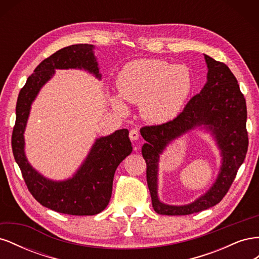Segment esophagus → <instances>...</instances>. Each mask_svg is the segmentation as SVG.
Wrapping results in <instances>:
<instances>
[{"mask_svg": "<svg viewBox=\"0 0 259 259\" xmlns=\"http://www.w3.org/2000/svg\"><path fill=\"white\" fill-rule=\"evenodd\" d=\"M130 138L132 139V140H137L138 138H139V133H138V131L137 130H132L131 132H130Z\"/></svg>", "mask_w": 259, "mask_h": 259, "instance_id": "34e87169", "label": "esophagus"}]
</instances>
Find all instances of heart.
Segmentation results:
<instances>
[{"instance_id": "heart-1", "label": "heart", "mask_w": 259, "mask_h": 259, "mask_svg": "<svg viewBox=\"0 0 259 259\" xmlns=\"http://www.w3.org/2000/svg\"><path fill=\"white\" fill-rule=\"evenodd\" d=\"M116 86L119 96L111 98L115 111L127 112L123 99L139 105L146 120L164 123L173 120L184 109L192 90V77L186 66L160 59H138L123 67Z\"/></svg>"}]
</instances>
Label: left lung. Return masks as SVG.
<instances>
[{
    "instance_id": "left-lung-1",
    "label": "left lung",
    "mask_w": 259,
    "mask_h": 259,
    "mask_svg": "<svg viewBox=\"0 0 259 259\" xmlns=\"http://www.w3.org/2000/svg\"><path fill=\"white\" fill-rule=\"evenodd\" d=\"M207 65L206 83L175 119L140 128L146 140L142 153L147 163V184L152 207L161 215H189L216 205L228 192L248 147L246 103L236 76L223 62L204 55ZM197 127L209 131L221 151L222 165L210 189L189 205L169 206L157 197L159 155L173 140Z\"/></svg>"
}]
</instances>
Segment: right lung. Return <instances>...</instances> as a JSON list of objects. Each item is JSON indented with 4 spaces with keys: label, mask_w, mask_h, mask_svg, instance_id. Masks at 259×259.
<instances>
[{
    "label": "right lung",
    "mask_w": 259,
    "mask_h": 259,
    "mask_svg": "<svg viewBox=\"0 0 259 259\" xmlns=\"http://www.w3.org/2000/svg\"><path fill=\"white\" fill-rule=\"evenodd\" d=\"M95 46L75 44L61 49L44 59L20 90L16 105V122L12 148L29 191L43 206L68 215H96L110 201L116 167L131 154L133 147L126 128L95 140L86 159L71 178L53 180L44 177L29 163L25 153V130L31 105L56 69H83L101 79Z\"/></svg>",
    "instance_id": "1"
}]
</instances>
